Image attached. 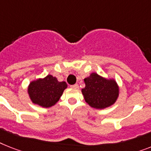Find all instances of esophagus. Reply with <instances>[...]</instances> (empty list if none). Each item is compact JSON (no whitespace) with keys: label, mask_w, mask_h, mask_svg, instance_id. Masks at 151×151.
Here are the masks:
<instances>
[{"label":"esophagus","mask_w":151,"mask_h":151,"mask_svg":"<svg viewBox=\"0 0 151 151\" xmlns=\"http://www.w3.org/2000/svg\"><path fill=\"white\" fill-rule=\"evenodd\" d=\"M71 87L72 88H73V89H78V84H75V85H73V86H71Z\"/></svg>","instance_id":"1"}]
</instances>
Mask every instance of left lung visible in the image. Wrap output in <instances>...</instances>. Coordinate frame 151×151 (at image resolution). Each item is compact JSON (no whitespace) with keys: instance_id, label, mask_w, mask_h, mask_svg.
<instances>
[{"instance_id":"left-lung-1","label":"left lung","mask_w":151,"mask_h":151,"mask_svg":"<svg viewBox=\"0 0 151 151\" xmlns=\"http://www.w3.org/2000/svg\"><path fill=\"white\" fill-rule=\"evenodd\" d=\"M86 87L82 89L84 99L90 106L104 109L115 103L119 95V88L114 80H109L92 73L84 79Z\"/></svg>"}]
</instances>
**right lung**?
I'll list each match as a JSON object with an SVG mask.
<instances>
[{
	"label": "right lung",
	"mask_w": 151,
	"mask_h": 151,
	"mask_svg": "<svg viewBox=\"0 0 151 151\" xmlns=\"http://www.w3.org/2000/svg\"><path fill=\"white\" fill-rule=\"evenodd\" d=\"M65 82H58L55 77L48 75L30 83L28 94L34 103L45 108L54 106L60 99L65 89Z\"/></svg>",
	"instance_id": "obj_1"
}]
</instances>
